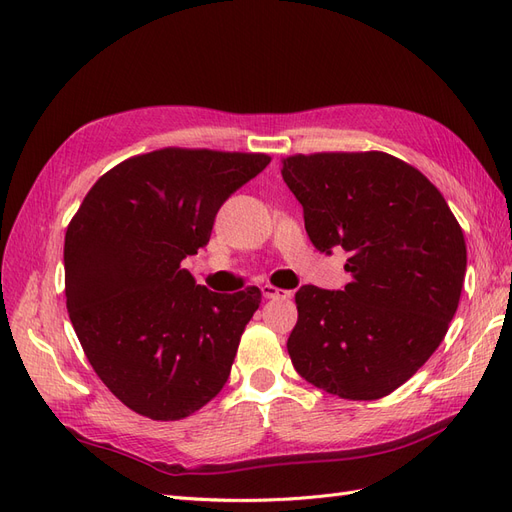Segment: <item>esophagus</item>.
<instances>
[{
    "label": "esophagus",
    "instance_id": "esophagus-1",
    "mask_svg": "<svg viewBox=\"0 0 512 512\" xmlns=\"http://www.w3.org/2000/svg\"><path fill=\"white\" fill-rule=\"evenodd\" d=\"M260 290H262V297H265V299H288L290 294H292L290 290L275 288V286H271V284L260 286Z\"/></svg>",
    "mask_w": 512,
    "mask_h": 512
}]
</instances>
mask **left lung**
Listing matches in <instances>:
<instances>
[{"instance_id":"1","label":"left lung","mask_w":512,"mask_h":512,"mask_svg":"<svg viewBox=\"0 0 512 512\" xmlns=\"http://www.w3.org/2000/svg\"><path fill=\"white\" fill-rule=\"evenodd\" d=\"M309 241L348 254L342 290L301 286L288 337L294 369L342 399H380L412 378L453 320L466 241L444 196L389 153H314L284 160Z\"/></svg>"}]
</instances>
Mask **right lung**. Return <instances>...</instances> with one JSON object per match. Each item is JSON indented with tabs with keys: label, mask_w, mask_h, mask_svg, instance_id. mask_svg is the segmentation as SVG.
Here are the masks:
<instances>
[{
	"label": "right lung",
	"mask_w": 512,
	"mask_h": 512,
	"mask_svg": "<svg viewBox=\"0 0 512 512\" xmlns=\"http://www.w3.org/2000/svg\"><path fill=\"white\" fill-rule=\"evenodd\" d=\"M269 162L265 153L151 151L102 175L72 218L68 314L91 367L130 410L179 421L226 384L262 292H211L181 260L209 243L220 207Z\"/></svg>",
	"instance_id": "add662e5"
}]
</instances>
